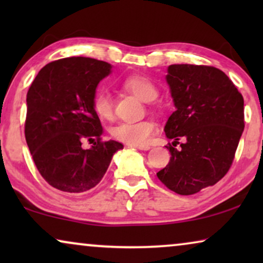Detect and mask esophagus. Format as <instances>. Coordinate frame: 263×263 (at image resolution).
<instances>
[{"instance_id":"34e87169","label":"esophagus","mask_w":263,"mask_h":263,"mask_svg":"<svg viewBox=\"0 0 263 263\" xmlns=\"http://www.w3.org/2000/svg\"><path fill=\"white\" fill-rule=\"evenodd\" d=\"M128 147H134V148L141 149V151H148L149 146H138V145H128Z\"/></svg>"}]
</instances>
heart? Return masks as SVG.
<instances>
[{
  "mask_svg": "<svg viewBox=\"0 0 263 263\" xmlns=\"http://www.w3.org/2000/svg\"><path fill=\"white\" fill-rule=\"evenodd\" d=\"M122 86L142 102H153L158 97L157 86L145 75H129L122 81ZM92 109L102 120H111L114 116L112 99L106 92H97L92 99ZM156 132V123L153 121L145 120L140 122H121L110 129V135L115 140L128 145L143 146L149 142Z\"/></svg>",
  "mask_w": 263,
  "mask_h": 263,
  "instance_id": "obj_1",
  "label": "heart"
}]
</instances>
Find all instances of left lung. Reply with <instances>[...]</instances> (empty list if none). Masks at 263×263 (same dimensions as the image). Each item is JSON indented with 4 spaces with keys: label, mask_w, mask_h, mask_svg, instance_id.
<instances>
[{
    "label": "left lung",
    "mask_w": 263,
    "mask_h": 263,
    "mask_svg": "<svg viewBox=\"0 0 263 263\" xmlns=\"http://www.w3.org/2000/svg\"><path fill=\"white\" fill-rule=\"evenodd\" d=\"M166 81L176 111L164 130L175 141L166 146L170 161L157 176L172 192L192 195L214 185L231 167L244 130V99L228 75L212 66L171 64Z\"/></svg>",
    "instance_id": "left-lung-1"
}]
</instances>
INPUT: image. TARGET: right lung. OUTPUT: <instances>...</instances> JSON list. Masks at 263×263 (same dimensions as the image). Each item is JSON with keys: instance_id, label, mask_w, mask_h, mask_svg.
<instances>
[{"instance_id": "right-lung-1", "label": "right lung", "mask_w": 263, "mask_h": 263, "mask_svg": "<svg viewBox=\"0 0 263 263\" xmlns=\"http://www.w3.org/2000/svg\"><path fill=\"white\" fill-rule=\"evenodd\" d=\"M111 66L89 57H67L42 68L27 92L25 138L42 177L53 188L80 194L102 181L121 142L102 140L92 109L99 81ZM93 143L89 150L81 145Z\"/></svg>"}]
</instances>
